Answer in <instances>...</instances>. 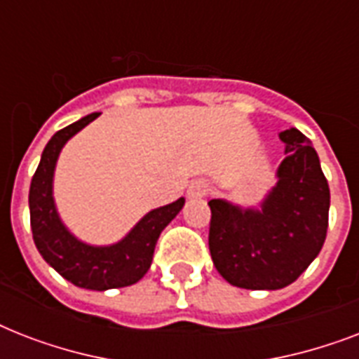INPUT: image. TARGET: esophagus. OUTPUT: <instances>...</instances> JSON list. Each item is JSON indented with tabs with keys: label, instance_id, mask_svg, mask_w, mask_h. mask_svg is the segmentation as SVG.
<instances>
[{
	"label": "esophagus",
	"instance_id": "1",
	"mask_svg": "<svg viewBox=\"0 0 359 359\" xmlns=\"http://www.w3.org/2000/svg\"><path fill=\"white\" fill-rule=\"evenodd\" d=\"M210 191V188H208V184L205 182V180H196V182H191L190 188H188V197H191V199H201V197H205Z\"/></svg>",
	"mask_w": 359,
	"mask_h": 359
}]
</instances>
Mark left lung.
Returning a JSON list of instances; mask_svg holds the SVG:
<instances>
[{
	"label": "left lung",
	"instance_id": "obj_1",
	"mask_svg": "<svg viewBox=\"0 0 359 359\" xmlns=\"http://www.w3.org/2000/svg\"><path fill=\"white\" fill-rule=\"evenodd\" d=\"M279 137L287 156L259 210L208 201L214 266L240 289H283L300 278L326 240L330 188L317 151L300 130H283Z\"/></svg>",
	"mask_w": 359,
	"mask_h": 359
}]
</instances>
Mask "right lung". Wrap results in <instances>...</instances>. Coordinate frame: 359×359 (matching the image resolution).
<instances>
[{
    "mask_svg": "<svg viewBox=\"0 0 359 359\" xmlns=\"http://www.w3.org/2000/svg\"><path fill=\"white\" fill-rule=\"evenodd\" d=\"M100 114H91L83 119L65 126L52 135L42 151L29 188V216L33 240L42 259L55 268L67 281L89 290H108L137 283L151 268L152 253L158 236L165 225L180 212L184 199L151 210L128 236L119 244L108 248H95L76 240L65 229L57 216L52 197V179L55 162L63 145L95 121Z\"/></svg>",
    "mask_w": 359,
    "mask_h": 359,
    "instance_id": "add662e5",
    "label": "right lung"
}]
</instances>
